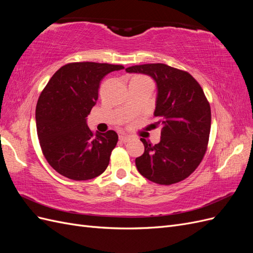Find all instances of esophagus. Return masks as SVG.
Here are the masks:
<instances>
[{
  "label": "esophagus",
  "mask_w": 253,
  "mask_h": 253,
  "mask_svg": "<svg viewBox=\"0 0 253 253\" xmlns=\"http://www.w3.org/2000/svg\"><path fill=\"white\" fill-rule=\"evenodd\" d=\"M119 140L121 142H127L128 140H131V137L127 135H125V134H121V135H119Z\"/></svg>",
  "instance_id": "34e87169"
}]
</instances>
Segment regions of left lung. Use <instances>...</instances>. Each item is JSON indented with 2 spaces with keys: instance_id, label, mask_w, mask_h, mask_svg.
I'll use <instances>...</instances> for the list:
<instances>
[{
  "instance_id": "obj_1",
  "label": "left lung",
  "mask_w": 253,
  "mask_h": 253,
  "mask_svg": "<svg viewBox=\"0 0 253 253\" xmlns=\"http://www.w3.org/2000/svg\"><path fill=\"white\" fill-rule=\"evenodd\" d=\"M127 73L149 75L157 84L152 126H162L159 143L141 138L144 153L135 159L138 172L158 185L186 179L200 166L208 147L211 109L202 86L188 72L163 63L135 65Z\"/></svg>"
}]
</instances>
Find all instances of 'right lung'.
Instances as JSON below:
<instances>
[{
    "instance_id": "right-lung-1",
    "label": "right lung",
    "mask_w": 253,
    "mask_h": 253,
    "mask_svg": "<svg viewBox=\"0 0 253 253\" xmlns=\"http://www.w3.org/2000/svg\"><path fill=\"white\" fill-rule=\"evenodd\" d=\"M122 65L74 62L53 74L36 108L37 133L44 157L53 170L73 180L102 174L116 147L115 131L94 133L86 117L96 104L104 76Z\"/></svg>"
}]
</instances>
